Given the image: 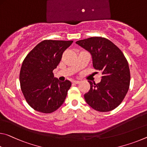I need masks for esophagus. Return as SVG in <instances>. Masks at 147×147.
Here are the masks:
<instances>
[{
	"label": "esophagus",
	"mask_w": 147,
	"mask_h": 147,
	"mask_svg": "<svg viewBox=\"0 0 147 147\" xmlns=\"http://www.w3.org/2000/svg\"><path fill=\"white\" fill-rule=\"evenodd\" d=\"M80 82V81H78V80H74L73 82V84H79Z\"/></svg>",
	"instance_id": "34e87169"
}]
</instances>
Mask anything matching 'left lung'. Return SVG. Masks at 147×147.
<instances>
[{
	"label": "left lung",
	"mask_w": 147,
	"mask_h": 147,
	"mask_svg": "<svg viewBox=\"0 0 147 147\" xmlns=\"http://www.w3.org/2000/svg\"><path fill=\"white\" fill-rule=\"evenodd\" d=\"M76 43L91 53L93 66L103 75L99 83L88 81L90 89L84 94L86 103L99 112L113 110L122 103L129 88L126 58L115 44L103 37H91Z\"/></svg>",
	"instance_id": "8db88e82"
}]
</instances>
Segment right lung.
<instances>
[{
    "mask_svg": "<svg viewBox=\"0 0 147 147\" xmlns=\"http://www.w3.org/2000/svg\"><path fill=\"white\" fill-rule=\"evenodd\" d=\"M73 42L43 40L23 60L20 73L21 89L27 103L35 111L51 113L63 103L71 82L67 80L60 82L54 77L53 71Z\"/></svg>",
    "mask_w": 147,
    "mask_h": 147,
    "instance_id": "right-lung-1",
    "label": "right lung"
}]
</instances>
